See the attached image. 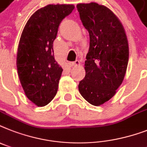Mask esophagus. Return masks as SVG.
I'll return each instance as SVG.
<instances>
[{
  "instance_id": "34e87169",
  "label": "esophagus",
  "mask_w": 147,
  "mask_h": 147,
  "mask_svg": "<svg viewBox=\"0 0 147 147\" xmlns=\"http://www.w3.org/2000/svg\"><path fill=\"white\" fill-rule=\"evenodd\" d=\"M69 65L71 67H76L78 65H80V62L79 60H76L75 62H70V63H69Z\"/></svg>"
}]
</instances>
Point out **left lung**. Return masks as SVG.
I'll list each match as a JSON object with an SVG mask.
<instances>
[{
    "mask_svg": "<svg viewBox=\"0 0 147 147\" xmlns=\"http://www.w3.org/2000/svg\"><path fill=\"white\" fill-rule=\"evenodd\" d=\"M77 9L90 36L85 77L78 90L89 103L98 107L109 100L123 82L129 58L128 41L121 21L108 7L92 2L78 3Z\"/></svg>",
    "mask_w": 147,
    "mask_h": 147,
    "instance_id": "8db88e82",
    "label": "left lung"
}]
</instances>
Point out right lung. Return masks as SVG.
I'll use <instances>...</instances> for the list:
<instances>
[{
  "mask_svg": "<svg viewBox=\"0 0 147 147\" xmlns=\"http://www.w3.org/2000/svg\"><path fill=\"white\" fill-rule=\"evenodd\" d=\"M72 4H49L38 9L26 22L20 37L16 67L29 100L45 107L57 94L63 69L55 60L53 44L62 20Z\"/></svg>",
  "mask_w": 147,
  "mask_h": 147,
  "instance_id": "obj_1",
  "label": "right lung"
}]
</instances>
